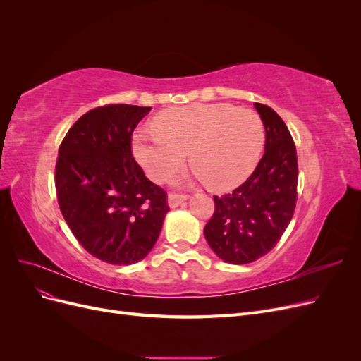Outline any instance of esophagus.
I'll use <instances>...</instances> for the list:
<instances>
[{
	"mask_svg": "<svg viewBox=\"0 0 361 361\" xmlns=\"http://www.w3.org/2000/svg\"><path fill=\"white\" fill-rule=\"evenodd\" d=\"M187 199H188L187 194H182V192H170V194H169V204H170V207H178L179 204H182Z\"/></svg>",
	"mask_w": 361,
	"mask_h": 361,
	"instance_id": "obj_1",
	"label": "esophagus"
}]
</instances>
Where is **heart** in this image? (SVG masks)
<instances>
[{
    "mask_svg": "<svg viewBox=\"0 0 361 361\" xmlns=\"http://www.w3.org/2000/svg\"><path fill=\"white\" fill-rule=\"evenodd\" d=\"M265 143L257 113L232 104H195L158 114L154 129L134 134V155L147 176L166 182L190 152V164L207 187L231 190L248 178Z\"/></svg>",
    "mask_w": 361,
    "mask_h": 361,
    "instance_id": "heart-1",
    "label": "heart"
}]
</instances>
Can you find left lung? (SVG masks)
Instances as JSON below:
<instances>
[{
    "instance_id": "8db88e82",
    "label": "left lung",
    "mask_w": 361,
    "mask_h": 361,
    "mask_svg": "<svg viewBox=\"0 0 361 361\" xmlns=\"http://www.w3.org/2000/svg\"><path fill=\"white\" fill-rule=\"evenodd\" d=\"M265 126V154L250 178L224 195L204 226L214 253L228 264L255 262L277 245L297 206L298 159L286 123L265 104H255Z\"/></svg>"
}]
</instances>
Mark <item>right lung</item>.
<instances>
[{
    "instance_id": "add662e5",
    "label": "right lung",
    "mask_w": 361,
    "mask_h": 361,
    "mask_svg": "<svg viewBox=\"0 0 361 361\" xmlns=\"http://www.w3.org/2000/svg\"><path fill=\"white\" fill-rule=\"evenodd\" d=\"M150 106L110 104L81 116L59 147L56 190L73 236L92 256L130 265L155 245L167 192L133 155V133Z\"/></svg>"
}]
</instances>
